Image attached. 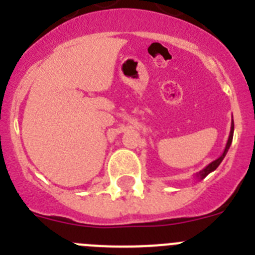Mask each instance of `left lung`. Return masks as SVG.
I'll list each match as a JSON object with an SVG mask.
<instances>
[{"label": "left lung", "instance_id": "obj_1", "mask_svg": "<svg viewBox=\"0 0 255 255\" xmlns=\"http://www.w3.org/2000/svg\"><path fill=\"white\" fill-rule=\"evenodd\" d=\"M233 136H234V119L231 120V129H230V135H229V139H227V143H226V147H225L224 153H222V154H221L217 159L212 161L208 166H206V167L203 168V170H200L199 172L195 173L194 177H197V179H199V180H203L207 175H209L211 172H213V171H215L216 168L220 166V163L222 162V159L225 158V155H226L227 150H229L230 145H231V143H233Z\"/></svg>", "mask_w": 255, "mask_h": 255}]
</instances>
